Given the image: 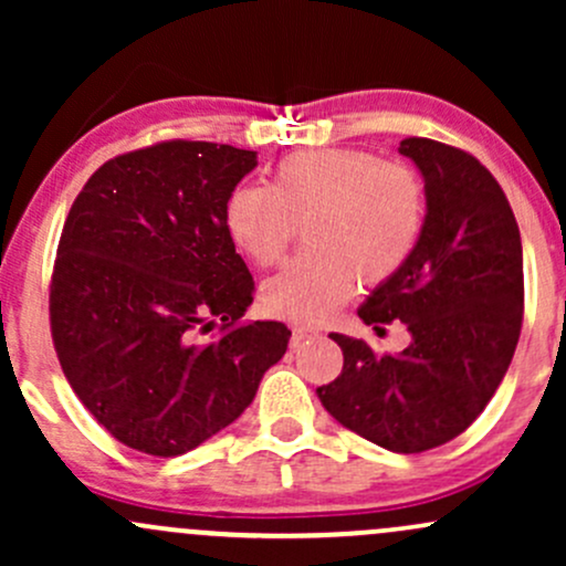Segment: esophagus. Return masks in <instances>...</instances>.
<instances>
[{
    "label": "esophagus",
    "instance_id": "34e87169",
    "mask_svg": "<svg viewBox=\"0 0 566 566\" xmlns=\"http://www.w3.org/2000/svg\"><path fill=\"white\" fill-rule=\"evenodd\" d=\"M316 335H319V329H314V327H301V324H295V327H292L290 346H292V348L303 346V343L308 340V337H316Z\"/></svg>",
    "mask_w": 566,
    "mask_h": 566
}]
</instances>
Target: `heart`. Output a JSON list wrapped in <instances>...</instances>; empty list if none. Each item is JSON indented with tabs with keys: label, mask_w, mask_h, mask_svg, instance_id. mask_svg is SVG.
<instances>
[{
	"label": "heart",
	"mask_w": 566,
	"mask_h": 566,
	"mask_svg": "<svg viewBox=\"0 0 566 566\" xmlns=\"http://www.w3.org/2000/svg\"><path fill=\"white\" fill-rule=\"evenodd\" d=\"M233 247L269 269L303 229L305 255L263 284L269 314L319 324L354 295L356 276L382 284L412 258L426 223L418 172L367 151L319 148L282 159L269 188L237 186L223 207Z\"/></svg>",
	"instance_id": "1"
}]
</instances>
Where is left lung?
I'll list each match as a JSON object with an SVG mask.
<instances>
[{
    "mask_svg": "<svg viewBox=\"0 0 566 566\" xmlns=\"http://www.w3.org/2000/svg\"><path fill=\"white\" fill-rule=\"evenodd\" d=\"M423 175L426 223L412 258L359 305V319H399V354L333 333L343 373L316 388L324 409L373 444L423 452L463 433L497 391L522 333V237L503 188L471 154L428 138L399 143Z\"/></svg>",
    "mask_w": 566,
    "mask_h": 566,
    "instance_id": "obj_1",
    "label": "left lung"
}]
</instances>
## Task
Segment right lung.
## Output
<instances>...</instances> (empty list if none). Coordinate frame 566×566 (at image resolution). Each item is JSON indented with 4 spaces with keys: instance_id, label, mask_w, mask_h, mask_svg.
<instances>
[{
    "instance_id": "right-lung-1",
    "label": "right lung",
    "mask_w": 566,
    "mask_h": 566,
    "mask_svg": "<svg viewBox=\"0 0 566 566\" xmlns=\"http://www.w3.org/2000/svg\"><path fill=\"white\" fill-rule=\"evenodd\" d=\"M258 151L170 140L97 170L63 226L50 324L63 375L122 444L175 458L255 399L284 356L282 322L238 324L250 271L223 223ZM223 321L216 342L198 335Z\"/></svg>"
}]
</instances>
